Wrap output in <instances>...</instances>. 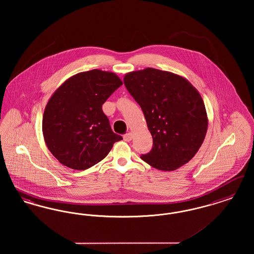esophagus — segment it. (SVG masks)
Segmentation results:
<instances>
[{
  "label": "esophagus",
  "instance_id": "esophagus-1",
  "mask_svg": "<svg viewBox=\"0 0 254 254\" xmlns=\"http://www.w3.org/2000/svg\"><path fill=\"white\" fill-rule=\"evenodd\" d=\"M133 134L131 132L127 133L126 135H124V140L126 142H130L132 140Z\"/></svg>",
  "mask_w": 254,
  "mask_h": 254
}]
</instances>
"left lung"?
Listing matches in <instances>:
<instances>
[{"label":"left lung","instance_id":"obj_1","mask_svg":"<svg viewBox=\"0 0 254 254\" xmlns=\"http://www.w3.org/2000/svg\"><path fill=\"white\" fill-rule=\"evenodd\" d=\"M124 83L143 110L153 139L152 149L142 160L163 171L190 162L208 125L199 91L180 75L151 67L127 73Z\"/></svg>","mask_w":254,"mask_h":254}]
</instances>
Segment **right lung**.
Listing matches in <instances>:
<instances>
[{
  "instance_id": "obj_1",
  "label": "right lung",
  "mask_w": 254,
  "mask_h": 254,
  "mask_svg": "<svg viewBox=\"0 0 254 254\" xmlns=\"http://www.w3.org/2000/svg\"><path fill=\"white\" fill-rule=\"evenodd\" d=\"M122 85L115 73L92 69L73 75L50 97L43 115V135L62 165L76 170L89 169L123 139L112 131L102 109Z\"/></svg>"
}]
</instances>
